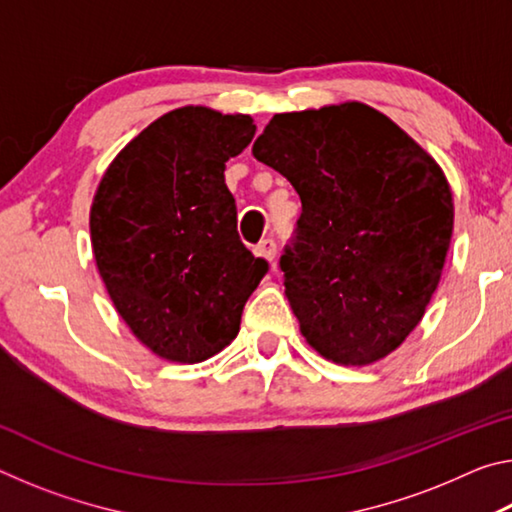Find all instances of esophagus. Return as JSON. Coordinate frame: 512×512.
<instances>
[{
	"label": "esophagus",
	"mask_w": 512,
	"mask_h": 512,
	"mask_svg": "<svg viewBox=\"0 0 512 512\" xmlns=\"http://www.w3.org/2000/svg\"><path fill=\"white\" fill-rule=\"evenodd\" d=\"M257 255L259 257H264L266 262H271V264H275V255H277V244L273 239H262L257 244Z\"/></svg>",
	"instance_id": "esophagus-1"
}]
</instances>
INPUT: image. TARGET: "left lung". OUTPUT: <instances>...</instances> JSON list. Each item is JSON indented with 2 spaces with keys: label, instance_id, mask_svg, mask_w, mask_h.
<instances>
[{
  "label": "left lung",
  "instance_id": "8db88e82",
  "mask_svg": "<svg viewBox=\"0 0 512 512\" xmlns=\"http://www.w3.org/2000/svg\"><path fill=\"white\" fill-rule=\"evenodd\" d=\"M253 155L302 201L280 268L307 343L343 366L400 348L452 241V192L436 160L357 101L275 115Z\"/></svg>",
  "mask_w": 512,
  "mask_h": 512
}]
</instances>
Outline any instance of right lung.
<instances>
[{"mask_svg":"<svg viewBox=\"0 0 512 512\" xmlns=\"http://www.w3.org/2000/svg\"><path fill=\"white\" fill-rule=\"evenodd\" d=\"M255 135L248 115L185 106L153 121L101 178L90 212L103 284L158 357L198 363L235 339L268 273L237 232L225 162Z\"/></svg>","mask_w":512,"mask_h":512,"instance_id":"right-lung-1","label":"right lung"}]
</instances>
